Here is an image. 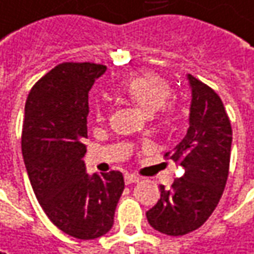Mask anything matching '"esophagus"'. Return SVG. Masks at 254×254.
<instances>
[{"label":"esophagus","mask_w":254,"mask_h":254,"mask_svg":"<svg viewBox=\"0 0 254 254\" xmlns=\"http://www.w3.org/2000/svg\"><path fill=\"white\" fill-rule=\"evenodd\" d=\"M139 177L138 175H133V174H125V183L127 184H136L139 183Z\"/></svg>","instance_id":"34e87169"}]
</instances>
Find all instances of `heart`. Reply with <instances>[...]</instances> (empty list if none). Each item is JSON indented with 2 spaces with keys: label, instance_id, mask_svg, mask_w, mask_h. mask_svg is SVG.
Instances as JSON below:
<instances>
[{
  "label": "heart",
  "instance_id": "1",
  "mask_svg": "<svg viewBox=\"0 0 254 254\" xmlns=\"http://www.w3.org/2000/svg\"><path fill=\"white\" fill-rule=\"evenodd\" d=\"M121 95L136 105L142 112L146 115L155 113L162 121L171 119L175 112V105L170 100L171 87L168 82L161 77L157 73L146 71L139 73L121 86ZM97 122L105 121V112L102 108H97L96 113Z\"/></svg>",
  "mask_w": 254,
  "mask_h": 254
}]
</instances>
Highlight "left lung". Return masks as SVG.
<instances>
[{"label":"left lung","mask_w":254,"mask_h":254,"mask_svg":"<svg viewBox=\"0 0 254 254\" xmlns=\"http://www.w3.org/2000/svg\"><path fill=\"white\" fill-rule=\"evenodd\" d=\"M192 90L190 127L184 139L164 157L184 168L170 190L146 211L148 223L167 236H184L200 229L213 214L229 177L231 124L216 92L188 74Z\"/></svg>","instance_id":"1"}]
</instances>
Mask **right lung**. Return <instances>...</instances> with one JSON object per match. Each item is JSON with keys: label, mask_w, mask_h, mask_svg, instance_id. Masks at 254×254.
Here are the masks:
<instances>
[{"label": "right lung", "mask_w": 254, "mask_h": 254, "mask_svg": "<svg viewBox=\"0 0 254 254\" xmlns=\"http://www.w3.org/2000/svg\"><path fill=\"white\" fill-rule=\"evenodd\" d=\"M106 66L64 62L44 74L25 102L21 149L31 187L53 224L92 240L112 229L125 183L121 171L86 174L89 90Z\"/></svg>", "instance_id": "right-lung-1"}]
</instances>
